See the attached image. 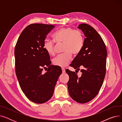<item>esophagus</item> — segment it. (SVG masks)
Wrapping results in <instances>:
<instances>
[{"instance_id": "esophagus-1", "label": "esophagus", "mask_w": 122, "mask_h": 122, "mask_svg": "<svg viewBox=\"0 0 122 122\" xmlns=\"http://www.w3.org/2000/svg\"><path fill=\"white\" fill-rule=\"evenodd\" d=\"M62 73H65V72H66L65 68H62Z\"/></svg>"}]
</instances>
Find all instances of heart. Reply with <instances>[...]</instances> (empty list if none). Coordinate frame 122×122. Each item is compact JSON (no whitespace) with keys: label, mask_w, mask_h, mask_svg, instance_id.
I'll return each instance as SVG.
<instances>
[{"label":"heart","mask_w":122,"mask_h":122,"mask_svg":"<svg viewBox=\"0 0 122 122\" xmlns=\"http://www.w3.org/2000/svg\"><path fill=\"white\" fill-rule=\"evenodd\" d=\"M53 40H45L43 47L46 52L53 56L55 53V42L58 44L63 43V53L57 56L53 59L55 66L65 67L68 65L72 54L78 55L81 51L84 43V37L80 30H74L71 27L62 28L53 35Z\"/></svg>","instance_id":"1"}]
</instances>
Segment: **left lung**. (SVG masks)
<instances>
[{
	"label": "left lung",
	"instance_id": "obj_1",
	"mask_svg": "<svg viewBox=\"0 0 122 122\" xmlns=\"http://www.w3.org/2000/svg\"><path fill=\"white\" fill-rule=\"evenodd\" d=\"M84 33V46L70 65L78 71L82 69L80 77L77 73L66 70L69 76L68 82L71 97L80 103H85L97 95L103 84L106 74L107 50L97 31L91 25L81 24L78 27Z\"/></svg>",
	"mask_w": 122,
	"mask_h": 122
}]
</instances>
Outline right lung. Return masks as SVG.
<instances>
[{"label":"right lung","mask_w":122,"mask_h":122,"mask_svg":"<svg viewBox=\"0 0 122 122\" xmlns=\"http://www.w3.org/2000/svg\"><path fill=\"white\" fill-rule=\"evenodd\" d=\"M54 27L42 24L28 25L15 48V72L19 85L27 97L38 104L45 103L52 97L62 73L59 66L51 65L49 55L43 47L46 35Z\"/></svg>","instance_id":"right-lung-1"}]
</instances>
